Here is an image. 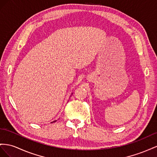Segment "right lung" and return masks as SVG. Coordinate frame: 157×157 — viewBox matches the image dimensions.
<instances>
[{
    "label": "right lung",
    "instance_id": "obj_1",
    "mask_svg": "<svg viewBox=\"0 0 157 157\" xmlns=\"http://www.w3.org/2000/svg\"><path fill=\"white\" fill-rule=\"evenodd\" d=\"M56 120H55V121H54V122H56Z\"/></svg>",
    "mask_w": 157,
    "mask_h": 157
}]
</instances>
